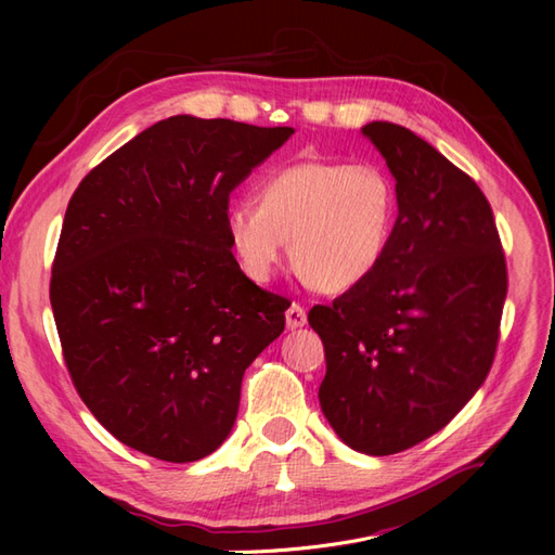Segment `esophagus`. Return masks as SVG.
I'll return each mask as SVG.
<instances>
[{
	"label": "esophagus",
	"mask_w": 555,
	"mask_h": 555,
	"mask_svg": "<svg viewBox=\"0 0 555 555\" xmlns=\"http://www.w3.org/2000/svg\"><path fill=\"white\" fill-rule=\"evenodd\" d=\"M306 322H308L306 308L300 306V304H292V306L287 308V326H289V328H300V326H306Z\"/></svg>",
	"instance_id": "obj_1"
}]
</instances>
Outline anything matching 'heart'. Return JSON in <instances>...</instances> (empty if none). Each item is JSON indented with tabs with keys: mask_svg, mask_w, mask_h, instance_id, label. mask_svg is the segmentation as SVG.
Here are the masks:
<instances>
[{
	"mask_svg": "<svg viewBox=\"0 0 555 555\" xmlns=\"http://www.w3.org/2000/svg\"><path fill=\"white\" fill-rule=\"evenodd\" d=\"M398 188L377 164L300 162L273 171L255 201H236L224 217L241 268L268 282L292 243V263L324 294H343L371 278L391 245Z\"/></svg>",
	"mask_w": 555,
	"mask_h": 555,
	"instance_id": "1",
	"label": "heart"
}]
</instances>
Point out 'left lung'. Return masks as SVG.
I'll return each instance as SVG.
<instances>
[{
	"label": "left lung",
	"instance_id": "obj_1",
	"mask_svg": "<svg viewBox=\"0 0 555 555\" xmlns=\"http://www.w3.org/2000/svg\"><path fill=\"white\" fill-rule=\"evenodd\" d=\"M361 131L396 178V231L377 271L308 322L324 343L319 405L331 428L389 456L442 430L489 375L507 263L473 178L405 127Z\"/></svg>",
	"mask_w": 555,
	"mask_h": 555
}]
</instances>
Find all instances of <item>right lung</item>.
<instances>
[{
    "instance_id": "right-lung-1",
    "label": "right lung",
    "mask_w": 555,
    "mask_h": 555,
    "mask_svg": "<svg viewBox=\"0 0 555 555\" xmlns=\"http://www.w3.org/2000/svg\"><path fill=\"white\" fill-rule=\"evenodd\" d=\"M292 133L173 115L74 192L50 306L78 396L122 444L192 463L229 438L247 365L289 308L233 257L229 194Z\"/></svg>"
}]
</instances>
